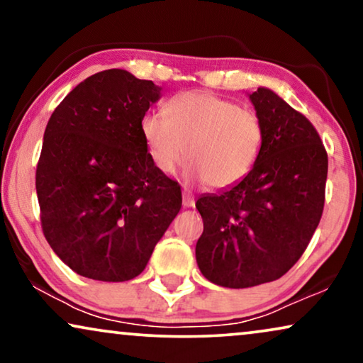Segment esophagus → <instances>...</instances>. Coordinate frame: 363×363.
Returning <instances> with one entry per match:
<instances>
[{
	"mask_svg": "<svg viewBox=\"0 0 363 363\" xmlns=\"http://www.w3.org/2000/svg\"><path fill=\"white\" fill-rule=\"evenodd\" d=\"M183 206H185V208L195 206V196H193L191 191L183 190Z\"/></svg>",
	"mask_w": 363,
	"mask_h": 363,
	"instance_id": "esophagus-1",
	"label": "esophagus"
}]
</instances>
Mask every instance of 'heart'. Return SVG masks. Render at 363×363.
<instances>
[{"label":"heart","instance_id":"heart-1","mask_svg":"<svg viewBox=\"0 0 363 363\" xmlns=\"http://www.w3.org/2000/svg\"><path fill=\"white\" fill-rule=\"evenodd\" d=\"M140 132L158 170L173 173L190 158V175L211 188H230L250 175L259 158L264 127L255 111L206 91H188L148 112Z\"/></svg>","mask_w":363,"mask_h":363}]
</instances>
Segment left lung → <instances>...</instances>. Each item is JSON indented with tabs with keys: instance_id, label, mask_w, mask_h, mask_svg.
Segmentation results:
<instances>
[{
	"instance_id": "obj_1",
	"label": "left lung",
	"mask_w": 363,
	"mask_h": 363,
	"mask_svg": "<svg viewBox=\"0 0 363 363\" xmlns=\"http://www.w3.org/2000/svg\"><path fill=\"white\" fill-rule=\"evenodd\" d=\"M250 101L264 127L255 168L235 186L196 201L198 267L231 289L279 279L299 261L320 221L329 167L319 133L301 112L266 87Z\"/></svg>"
}]
</instances>
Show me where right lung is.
I'll use <instances>...</instances> for the list:
<instances>
[{
  "mask_svg": "<svg viewBox=\"0 0 363 363\" xmlns=\"http://www.w3.org/2000/svg\"><path fill=\"white\" fill-rule=\"evenodd\" d=\"M160 91L107 69L74 87L46 125L36 168L43 233L89 279L137 277L182 208L180 185L153 165L140 132Z\"/></svg>",
  "mask_w": 363,
  "mask_h": 363,
  "instance_id": "1",
  "label": "right lung"
}]
</instances>
